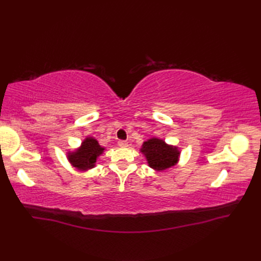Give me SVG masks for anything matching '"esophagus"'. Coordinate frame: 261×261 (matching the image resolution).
I'll list each match as a JSON object with an SVG mask.
<instances>
[{"label":"esophagus","instance_id":"esophagus-1","mask_svg":"<svg viewBox=\"0 0 261 261\" xmlns=\"http://www.w3.org/2000/svg\"><path fill=\"white\" fill-rule=\"evenodd\" d=\"M118 146H120V147H127L128 143H127V141L120 140V141H118Z\"/></svg>","mask_w":261,"mask_h":261}]
</instances>
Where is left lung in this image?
I'll list each match as a JSON object with an SVG mask.
<instances>
[{
    "instance_id": "obj_1",
    "label": "left lung",
    "mask_w": 261,
    "mask_h": 261,
    "mask_svg": "<svg viewBox=\"0 0 261 261\" xmlns=\"http://www.w3.org/2000/svg\"><path fill=\"white\" fill-rule=\"evenodd\" d=\"M148 165L155 171H164L174 167L179 161V148L169 145L161 138H149L140 147Z\"/></svg>"
}]
</instances>
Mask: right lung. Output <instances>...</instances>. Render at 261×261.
<instances>
[{"mask_svg": "<svg viewBox=\"0 0 261 261\" xmlns=\"http://www.w3.org/2000/svg\"><path fill=\"white\" fill-rule=\"evenodd\" d=\"M105 150L106 148L101 147L96 138L87 136L80 147L66 152V158L70 165L78 171L85 172L96 167L98 158L105 152Z\"/></svg>", "mask_w": 261, "mask_h": 261, "instance_id": "1", "label": "right lung"}]
</instances>
